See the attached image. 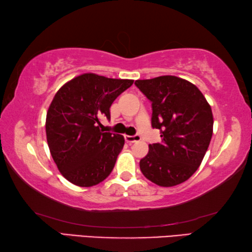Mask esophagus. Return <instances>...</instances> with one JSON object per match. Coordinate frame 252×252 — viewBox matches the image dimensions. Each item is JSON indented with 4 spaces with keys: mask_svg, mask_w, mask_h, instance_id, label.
Listing matches in <instances>:
<instances>
[{
    "mask_svg": "<svg viewBox=\"0 0 252 252\" xmlns=\"http://www.w3.org/2000/svg\"><path fill=\"white\" fill-rule=\"evenodd\" d=\"M125 139H126V141L127 143H134V142H138V141H140V140H141L140 135H138V134H136V135H126Z\"/></svg>",
    "mask_w": 252,
    "mask_h": 252,
    "instance_id": "1",
    "label": "esophagus"
}]
</instances>
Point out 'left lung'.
<instances>
[{"label": "left lung", "mask_w": 252, "mask_h": 252, "mask_svg": "<svg viewBox=\"0 0 252 252\" xmlns=\"http://www.w3.org/2000/svg\"><path fill=\"white\" fill-rule=\"evenodd\" d=\"M151 101L152 127L161 131L160 143L149 144L140 160L143 176L160 187H173L197 171L211 141V106L189 81L174 75L136 80Z\"/></svg>", "instance_id": "left-lung-1"}]
</instances>
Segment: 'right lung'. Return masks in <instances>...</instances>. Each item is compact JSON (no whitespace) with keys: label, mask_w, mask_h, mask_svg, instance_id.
Here are the masks:
<instances>
[{"label":"right lung","mask_w":252,"mask_h":252,"mask_svg":"<svg viewBox=\"0 0 252 252\" xmlns=\"http://www.w3.org/2000/svg\"><path fill=\"white\" fill-rule=\"evenodd\" d=\"M132 84L133 80L84 73L55 93L46 113V140L59 171L67 181L92 187L113 170L125 138L102 132L100 118L109 120L111 104Z\"/></svg>","instance_id":"add662e5"}]
</instances>
